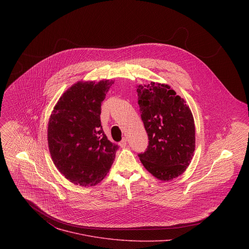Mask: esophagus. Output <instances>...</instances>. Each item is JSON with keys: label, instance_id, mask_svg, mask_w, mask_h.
Segmentation results:
<instances>
[{"label": "esophagus", "instance_id": "obj_1", "mask_svg": "<svg viewBox=\"0 0 249 249\" xmlns=\"http://www.w3.org/2000/svg\"><path fill=\"white\" fill-rule=\"evenodd\" d=\"M126 143H127V142H126V139H125V138H123L122 141L120 142L119 144L121 145V147H125V146H126Z\"/></svg>", "mask_w": 249, "mask_h": 249}]
</instances>
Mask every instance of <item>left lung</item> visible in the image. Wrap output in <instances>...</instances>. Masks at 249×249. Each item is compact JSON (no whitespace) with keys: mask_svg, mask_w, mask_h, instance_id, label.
<instances>
[{"mask_svg":"<svg viewBox=\"0 0 249 249\" xmlns=\"http://www.w3.org/2000/svg\"><path fill=\"white\" fill-rule=\"evenodd\" d=\"M138 105L148 145L138 154L143 167L168 181L185 172L194 156L196 130L192 112L170 86L139 85Z\"/></svg>","mask_w":249,"mask_h":249,"instance_id":"obj_1","label":"left lung"}]
</instances>
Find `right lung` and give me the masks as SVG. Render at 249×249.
<instances>
[{"label": "right lung", "instance_id": "obj_1", "mask_svg": "<svg viewBox=\"0 0 249 249\" xmlns=\"http://www.w3.org/2000/svg\"><path fill=\"white\" fill-rule=\"evenodd\" d=\"M113 81L77 82L59 99L51 115L48 142L52 159L72 183L94 186L107 176L119 145L101 123V107Z\"/></svg>", "mask_w": 249, "mask_h": 249}]
</instances>
